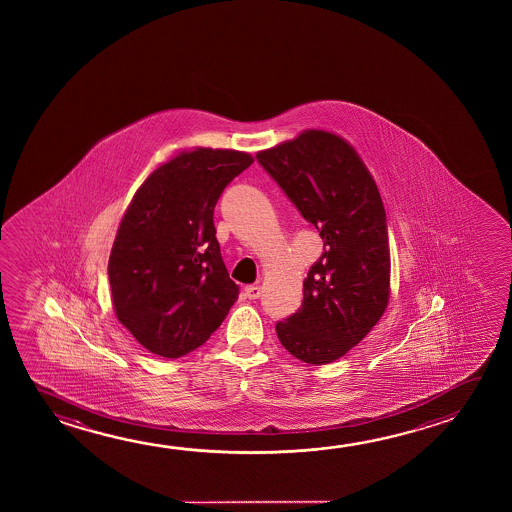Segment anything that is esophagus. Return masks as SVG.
<instances>
[{"instance_id":"1","label":"esophagus","mask_w":512,"mask_h":512,"mask_svg":"<svg viewBox=\"0 0 512 512\" xmlns=\"http://www.w3.org/2000/svg\"><path fill=\"white\" fill-rule=\"evenodd\" d=\"M244 293H246V296L250 298V300H257V298H260V287L259 285H246L244 287Z\"/></svg>"}]
</instances>
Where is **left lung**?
<instances>
[{"label": "left lung", "instance_id": "1", "mask_svg": "<svg viewBox=\"0 0 512 512\" xmlns=\"http://www.w3.org/2000/svg\"><path fill=\"white\" fill-rule=\"evenodd\" d=\"M257 160L323 239L303 282V303L278 321L287 352L328 364L361 343L389 300V237L375 180L352 146L323 130L259 151Z\"/></svg>", "mask_w": 512, "mask_h": 512}]
</instances>
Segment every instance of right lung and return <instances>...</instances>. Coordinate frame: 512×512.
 <instances>
[{"mask_svg": "<svg viewBox=\"0 0 512 512\" xmlns=\"http://www.w3.org/2000/svg\"><path fill=\"white\" fill-rule=\"evenodd\" d=\"M252 162L243 151H185L155 169L126 210L110 252V291L119 321L151 353L178 359L200 348L237 300L214 207Z\"/></svg>", "mask_w": 512, "mask_h": 512, "instance_id": "right-lung-1", "label": "right lung"}]
</instances>
